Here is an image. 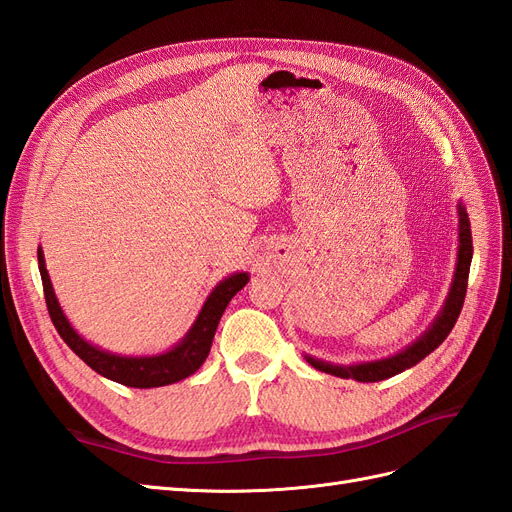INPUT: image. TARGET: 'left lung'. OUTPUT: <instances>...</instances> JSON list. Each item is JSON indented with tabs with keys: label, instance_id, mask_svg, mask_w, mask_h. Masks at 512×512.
<instances>
[{
	"label": "left lung",
	"instance_id": "1",
	"mask_svg": "<svg viewBox=\"0 0 512 512\" xmlns=\"http://www.w3.org/2000/svg\"><path fill=\"white\" fill-rule=\"evenodd\" d=\"M457 213H459V245H457V265H455V275L451 288H448L446 301L440 309V314L433 318L429 324V329L416 337L410 346L404 350H399L397 354L384 356V359L378 361H365V363H352V365H333L327 361H320L316 356L305 354V361L324 371V374H331L337 378H352L356 382H380L386 378H393L401 371H406L414 367L418 361H423L427 354L436 350L448 333L453 331L455 322L459 318V312L463 307V297H466V288H468V275H470V262H472V230H470V220H468V211L461 203H457Z\"/></svg>",
	"mask_w": 512,
	"mask_h": 512
}]
</instances>
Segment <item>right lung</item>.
<instances>
[{
  "instance_id": "right-lung-1",
  "label": "right lung",
  "mask_w": 512,
  "mask_h": 512,
  "mask_svg": "<svg viewBox=\"0 0 512 512\" xmlns=\"http://www.w3.org/2000/svg\"><path fill=\"white\" fill-rule=\"evenodd\" d=\"M38 269L42 275L46 307H49L51 320L61 339H64L70 350L74 354H79L91 369L98 371L100 376L119 382L123 386H132V389H153V386H166L192 376L209 356L215 329H218L220 318L230 299L250 282V273L245 271H237L224 277V280L209 292V297L203 303V307H200L190 331L185 333L173 348H168L160 354L126 356L102 350L100 346H94L87 342L83 335L76 333V329L66 318L64 309H61L55 297L49 271H46L42 247H38Z\"/></svg>"
}]
</instances>
